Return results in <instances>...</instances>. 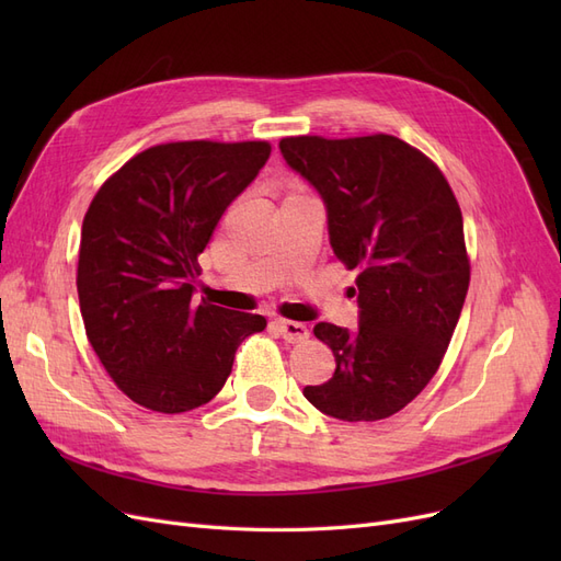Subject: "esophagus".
Instances as JSON below:
<instances>
[{"instance_id":"1","label":"esophagus","mask_w":561,"mask_h":561,"mask_svg":"<svg viewBox=\"0 0 561 561\" xmlns=\"http://www.w3.org/2000/svg\"><path fill=\"white\" fill-rule=\"evenodd\" d=\"M276 328H278L280 336L285 339L287 344H304V342H307V339H309V328L304 325V322L278 318V320H276Z\"/></svg>"}]
</instances>
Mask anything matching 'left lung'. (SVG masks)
<instances>
[{"mask_svg": "<svg viewBox=\"0 0 561 561\" xmlns=\"http://www.w3.org/2000/svg\"><path fill=\"white\" fill-rule=\"evenodd\" d=\"M278 147L325 201L334 254L358 271V332L318 322L336 369L304 396L342 421L393 416L433 379L463 309L461 208L443 171L396 135H295Z\"/></svg>", "mask_w": 561, "mask_h": 561, "instance_id": "8db88e82", "label": "left lung"}]
</instances>
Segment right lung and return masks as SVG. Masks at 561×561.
Masks as SVG:
<instances>
[{"label":"right lung","mask_w":561,"mask_h":561,"mask_svg":"<svg viewBox=\"0 0 561 561\" xmlns=\"http://www.w3.org/2000/svg\"><path fill=\"white\" fill-rule=\"evenodd\" d=\"M266 140L154 145L105 180L83 215L77 293L112 381L151 412L210 402L245 336L266 318L196 304L198 254L229 203L257 178Z\"/></svg>","instance_id":"obj_1"}]
</instances>
